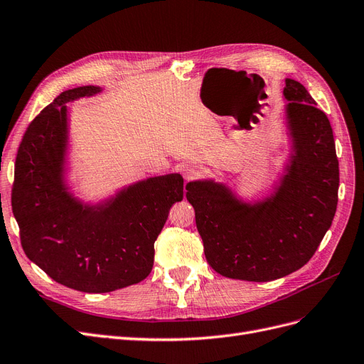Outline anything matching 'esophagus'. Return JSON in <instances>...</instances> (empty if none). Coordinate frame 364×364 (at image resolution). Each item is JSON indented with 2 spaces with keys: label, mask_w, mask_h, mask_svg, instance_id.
Segmentation results:
<instances>
[{
  "label": "esophagus",
  "mask_w": 364,
  "mask_h": 364,
  "mask_svg": "<svg viewBox=\"0 0 364 364\" xmlns=\"http://www.w3.org/2000/svg\"><path fill=\"white\" fill-rule=\"evenodd\" d=\"M200 173H202V171H200V168L197 166H194V164H185L182 167V174H183V178L186 181L197 179L200 176Z\"/></svg>",
  "instance_id": "1"
}]
</instances>
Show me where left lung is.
Returning a JSON list of instances; mask_svg holds the SVG:
<instances>
[{
	"label": "left lung",
	"instance_id": "1",
	"mask_svg": "<svg viewBox=\"0 0 364 364\" xmlns=\"http://www.w3.org/2000/svg\"><path fill=\"white\" fill-rule=\"evenodd\" d=\"M283 96L292 156L274 194L248 203L212 179L186 185L206 260L224 277L271 282L299 269L336 214L339 161L330 120L301 82L286 78Z\"/></svg>",
	"mask_w": 364,
	"mask_h": 364
}]
</instances>
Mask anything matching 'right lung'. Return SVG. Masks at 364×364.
I'll use <instances>...</instances> for the list:
<instances>
[{
	"label": "right lung",
	"mask_w": 364,
	"mask_h": 364,
	"mask_svg": "<svg viewBox=\"0 0 364 364\" xmlns=\"http://www.w3.org/2000/svg\"><path fill=\"white\" fill-rule=\"evenodd\" d=\"M97 85L63 92L41 111L21 141L11 209L27 257L70 289L104 294L144 280L170 208L183 198L179 173L129 185L84 205L65 182L68 102L101 93Z\"/></svg>",
	"instance_id": "obj_1"
}]
</instances>
